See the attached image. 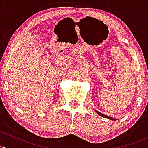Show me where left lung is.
Returning a JSON list of instances; mask_svg holds the SVG:
<instances>
[{
    "label": "left lung",
    "mask_w": 148,
    "mask_h": 148,
    "mask_svg": "<svg viewBox=\"0 0 148 148\" xmlns=\"http://www.w3.org/2000/svg\"><path fill=\"white\" fill-rule=\"evenodd\" d=\"M96 111V113H98V114L99 115V116H102V117H105V118H107V119H111V120H114V121H116V119H113V118H111V117H108V116H105V115H103V114H102L101 113H100V112H99V111Z\"/></svg>",
    "instance_id": "left-lung-1"
}]
</instances>
